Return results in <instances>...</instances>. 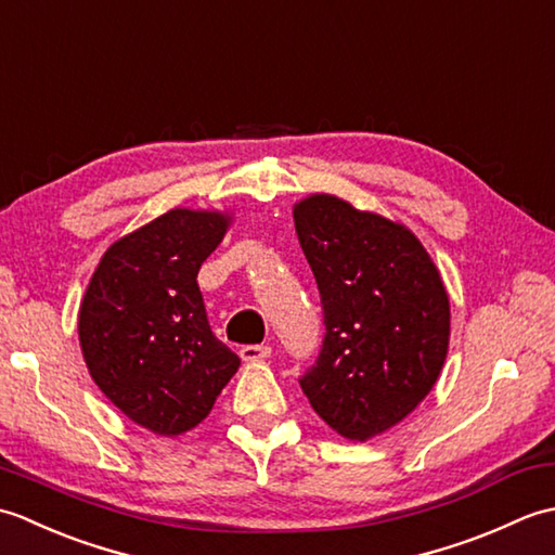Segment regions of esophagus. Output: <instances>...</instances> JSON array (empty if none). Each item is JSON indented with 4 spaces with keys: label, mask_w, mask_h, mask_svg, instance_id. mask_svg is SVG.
<instances>
[{
    "label": "esophagus",
    "mask_w": 555,
    "mask_h": 555,
    "mask_svg": "<svg viewBox=\"0 0 555 555\" xmlns=\"http://www.w3.org/2000/svg\"><path fill=\"white\" fill-rule=\"evenodd\" d=\"M271 356V348L269 346H243L241 348V358L245 362H257V360H264Z\"/></svg>",
    "instance_id": "34e87169"
}]
</instances>
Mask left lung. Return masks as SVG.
<instances>
[{"mask_svg":"<svg viewBox=\"0 0 555 555\" xmlns=\"http://www.w3.org/2000/svg\"><path fill=\"white\" fill-rule=\"evenodd\" d=\"M293 219L324 314L320 356L300 388L328 427L367 441L439 379L451 334L443 281L405 227L334 195L302 199Z\"/></svg>","mask_w":555,"mask_h":555,"instance_id":"8db88e82","label":"left lung"}]
</instances>
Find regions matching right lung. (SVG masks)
Here are the masks:
<instances>
[{
	"mask_svg": "<svg viewBox=\"0 0 555 555\" xmlns=\"http://www.w3.org/2000/svg\"><path fill=\"white\" fill-rule=\"evenodd\" d=\"M229 217L171 209L104 253L78 314L82 358L100 391L159 436L203 422L241 358L211 334L197 271Z\"/></svg>",
	"mask_w": 555,
	"mask_h": 555,
	"instance_id": "1",
	"label": "right lung"
}]
</instances>
